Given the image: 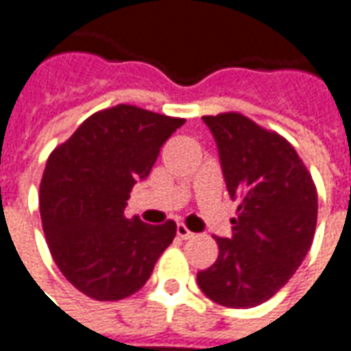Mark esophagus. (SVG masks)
I'll use <instances>...</instances> for the list:
<instances>
[{
  "label": "esophagus",
  "mask_w": 351,
  "mask_h": 351,
  "mask_svg": "<svg viewBox=\"0 0 351 351\" xmlns=\"http://www.w3.org/2000/svg\"><path fill=\"white\" fill-rule=\"evenodd\" d=\"M176 235L180 237V239H192L194 237V233L188 229L186 225H182V223H178L176 225Z\"/></svg>",
  "instance_id": "34e87169"
}]
</instances>
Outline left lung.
Listing matches in <instances>:
<instances>
[{"mask_svg":"<svg viewBox=\"0 0 351 351\" xmlns=\"http://www.w3.org/2000/svg\"><path fill=\"white\" fill-rule=\"evenodd\" d=\"M227 192L239 202L231 237L196 276L212 301L250 308L284 287L307 256L317 227V188L289 141L237 112L204 116Z\"/></svg>","mask_w":351,"mask_h":351,"instance_id":"8db88e82","label":"left lung"}]
</instances>
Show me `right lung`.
I'll return each instance as SVG.
<instances>
[{
	"instance_id": "obj_1",
	"label": "right lung",
	"mask_w": 351,
	"mask_h": 351,
	"mask_svg": "<svg viewBox=\"0 0 351 351\" xmlns=\"http://www.w3.org/2000/svg\"><path fill=\"white\" fill-rule=\"evenodd\" d=\"M182 118L118 104L89 116L48 157L40 217L60 272L81 293L118 301L149 280L176 235L175 221L147 225L124 210L136 182L152 173Z\"/></svg>"
}]
</instances>
